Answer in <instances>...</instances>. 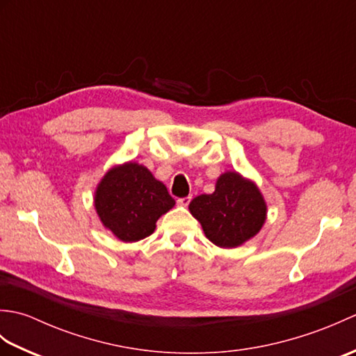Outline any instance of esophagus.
Wrapping results in <instances>:
<instances>
[{"mask_svg":"<svg viewBox=\"0 0 356 356\" xmlns=\"http://www.w3.org/2000/svg\"><path fill=\"white\" fill-rule=\"evenodd\" d=\"M191 195H186V197H180V199H177V203L180 207H188L190 205V202H191Z\"/></svg>","mask_w":356,"mask_h":356,"instance_id":"obj_1","label":"esophagus"}]
</instances>
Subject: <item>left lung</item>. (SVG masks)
<instances>
[{
    "label": "left lung",
    "instance_id": "left-lung-1",
    "mask_svg": "<svg viewBox=\"0 0 356 356\" xmlns=\"http://www.w3.org/2000/svg\"><path fill=\"white\" fill-rule=\"evenodd\" d=\"M191 214L205 236L220 248H236L254 237L266 218V203L252 182L237 172H225L213 194H202L190 203Z\"/></svg>",
    "mask_w": 356,
    "mask_h": 356
}]
</instances>
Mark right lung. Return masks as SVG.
Here are the masks:
<instances>
[{
    "label": "right lung",
    "mask_w": 356,
    "mask_h": 356,
    "mask_svg": "<svg viewBox=\"0 0 356 356\" xmlns=\"http://www.w3.org/2000/svg\"><path fill=\"white\" fill-rule=\"evenodd\" d=\"M174 203L166 186L145 166L133 162L105 174L95 197L97 216L122 241H138L151 236L157 218Z\"/></svg>",
    "instance_id": "1"
}]
</instances>
